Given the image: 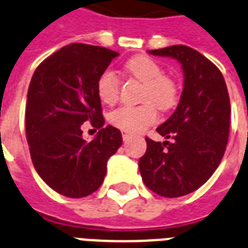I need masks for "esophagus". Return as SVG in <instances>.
Wrapping results in <instances>:
<instances>
[{"mask_svg":"<svg viewBox=\"0 0 248 248\" xmlns=\"http://www.w3.org/2000/svg\"><path fill=\"white\" fill-rule=\"evenodd\" d=\"M122 138H124V141L128 140V139L131 138V134H130V132H127V131H122Z\"/></svg>","mask_w":248,"mask_h":248,"instance_id":"34e87169","label":"esophagus"}]
</instances>
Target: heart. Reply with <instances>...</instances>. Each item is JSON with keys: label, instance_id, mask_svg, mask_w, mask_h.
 I'll return each instance as SVG.
<instances>
[{"label": "heart", "instance_id": "obj_1", "mask_svg": "<svg viewBox=\"0 0 248 248\" xmlns=\"http://www.w3.org/2000/svg\"><path fill=\"white\" fill-rule=\"evenodd\" d=\"M124 71L143 83L140 100L137 107H121L109 114V122L122 131L138 132L157 120L160 110H169L178 101V86L173 78L164 75V69L154 58L135 56L124 63ZM120 80L111 71H104L97 79V94L101 103L113 105L118 100Z\"/></svg>", "mask_w": 248, "mask_h": 248}]
</instances>
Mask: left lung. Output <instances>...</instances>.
Returning <instances> with one entry per match:
<instances>
[{
	"instance_id": "8db88e82",
	"label": "left lung",
	"mask_w": 248,
	"mask_h": 248,
	"mask_svg": "<svg viewBox=\"0 0 248 248\" xmlns=\"http://www.w3.org/2000/svg\"><path fill=\"white\" fill-rule=\"evenodd\" d=\"M148 53L177 60L185 80L178 107L156 128L171 141L145 138L139 170L149 190L179 198L203 186L220 165L229 139V93L217 66L195 49L171 45Z\"/></svg>"
}]
</instances>
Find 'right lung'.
Wrapping results in <instances>:
<instances>
[{
    "label": "right lung",
    "instance_id": "right-lung-1",
    "mask_svg": "<svg viewBox=\"0 0 248 248\" xmlns=\"http://www.w3.org/2000/svg\"><path fill=\"white\" fill-rule=\"evenodd\" d=\"M118 53L87 44L66 45L37 66L28 87L26 134L37 174L67 198H84L104 182L110 156L122 145L118 128L104 127L97 79ZM99 128L91 142L81 124Z\"/></svg>",
    "mask_w": 248,
    "mask_h": 248
}]
</instances>
